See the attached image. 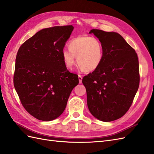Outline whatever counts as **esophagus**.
Instances as JSON below:
<instances>
[{
	"label": "esophagus",
	"instance_id": "esophagus-1",
	"mask_svg": "<svg viewBox=\"0 0 154 154\" xmlns=\"http://www.w3.org/2000/svg\"><path fill=\"white\" fill-rule=\"evenodd\" d=\"M79 83H82V77L81 75H79Z\"/></svg>",
	"mask_w": 154,
	"mask_h": 154
}]
</instances>
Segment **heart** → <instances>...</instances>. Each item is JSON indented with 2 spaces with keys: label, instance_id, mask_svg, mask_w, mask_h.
I'll list each match as a JSON object with an SVG mask.
<instances>
[{
  "label": "heart",
  "instance_id": "obj_1",
  "mask_svg": "<svg viewBox=\"0 0 154 154\" xmlns=\"http://www.w3.org/2000/svg\"><path fill=\"white\" fill-rule=\"evenodd\" d=\"M69 49L62 51L63 62L66 68L72 69L75 62L86 72L97 69L104 58V47L99 38L90 36H80L72 39Z\"/></svg>",
  "mask_w": 154,
  "mask_h": 154
}]
</instances>
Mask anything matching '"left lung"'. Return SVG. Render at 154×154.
Masks as SVG:
<instances>
[{
    "label": "left lung",
    "mask_w": 154,
    "mask_h": 154,
    "mask_svg": "<svg viewBox=\"0 0 154 154\" xmlns=\"http://www.w3.org/2000/svg\"><path fill=\"white\" fill-rule=\"evenodd\" d=\"M103 42L104 58L97 69L82 79L92 115L103 122L123 116L131 105L139 86V66L135 51L120 34L92 29Z\"/></svg>",
    "instance_id": "left-lung-1"
}]
</instances>
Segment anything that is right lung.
Wrapping results in <instances>:
<instances>
[{
    "mask_svg": "<svg viewBox=\"0 0 154 154\" xmlns=\"http://www.w3.org/2000/svg\"><path fill=\"white\" fill-rule=\"evenodd\" d=\"M73 29L69 25L42 29L18 50L14 87L26 111L38 120L60 116L79 84L78 75L67 69L62 57Z\"/></svg>",
    "mask_w": 154,
    "mask_h": 154,
    "instance_id": "add662e5",
    "label": "right lung"
}]
</instances>
